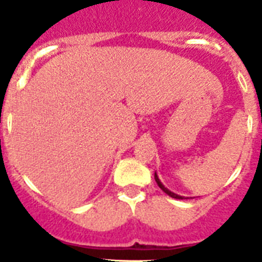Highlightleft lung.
<instances>
[{"label":"left lung","instance_id":"obj_1","mask_svg":"<svg viewBox=\"0 0 262 262\" xmlns=\"http://www.w3.org/2000/svg\"><path fill=\"white\" fill-rule=\"evenodd\" d=\"M155 180H156V182H157V185H159L160 189H161V190H163L164 193L168 194L169 196H172V198H176V200H184V196L177 195V194H174V193H172V191H170V190H168V189H166V187L164 186L163 184H161V181H160V180H159V177H157L156 173H155Z\"/></svg>","mask_w":262,"mask_h":262}]
</instances>
